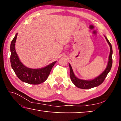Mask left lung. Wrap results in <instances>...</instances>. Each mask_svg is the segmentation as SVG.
Masks as SVG:
<instances>
[{"instance_id": "8db88e82", "label": "left lung", "mask_w": 121, "mask_h": 121, "mask_svg": "<svg viewBox=\"0 0 121 121\" xmlns=\"http://www.w3.org/2000/svg\"><path fill=\"white\" fill-rule=\"evenodd\" d=\"M105 37L106 38V40L109 44L110 47V53L109 58H108V61L107 65V67H106L105 70L102 72L101 74L98 76V77L95 78L93 79H91V80H85V79H81L77 78L74 74L73 70L71 67L70 63H69V68H70V79L71 81H72L73 84H74L76 86L82 89H91V88L97 87L98 86L100 85L101 83L105 80V78L107 76L108 73L111 69L112 66V46L111 44L110 43L109 40L105 36Z\"/></svg>"}]
</instances>
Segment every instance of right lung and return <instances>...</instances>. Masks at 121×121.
I'll list each match as a JSON object with an SVG mask.
<instances>
[{
    "label": "right lung",
    "instance_id": "add662e5",
    "mask_svg": "<svg viewBox=\"0 0 121 121\" xmlns=\"http://www.w3.org/2000/svg\"><path fill=\"white\" fill-rule=\"evenodd\" d=\"M17 36V33L12 40L10 47L12 69L17 77L23 82L34 85L43 83L48 78L51 69L56 61L42 68L32 69L26 67L21 62L16 52L15 46Z\"/></svg>",
    "mask_w": 121,
    "mask_h": 121
}]
</instances>
